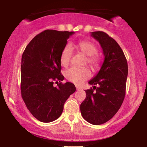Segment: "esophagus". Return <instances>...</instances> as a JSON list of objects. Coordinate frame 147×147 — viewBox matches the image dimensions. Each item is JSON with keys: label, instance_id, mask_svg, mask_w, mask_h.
<instances>
[{"label": "esophagus", "instance_id": "obj_1", "mask_svg": "<svg viewBox=\"0 0 147 147\" xmlns=\"http://www.w3.org/2000/svg\"><path fill=\"white\" fill-rule=\"evenodd\" d=\"M76 90H81V88H80L79 86H76Z\"/></svg>", "mask_w": 147, "mask_h": 147}]
</instances>
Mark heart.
I'll return each instance as SVG.
<instances>
[{"mask_svg": "<svg viewBox=\"0 0 147 147\" xmlns=\"http://www.w3.org/2000/svg\"><path fill=\"white\" fill-rule=\"evenodd\" d=\"M77 48L84 55L88 56L87 63L92 69L99 66L100 57L97 54V48L93 43L88 41H80L77 45ZM73 53L71 45L67 44L62 50L60 55V62L64 67L68 65ZM65 76L69 81L76 84H80L88 79L90 77V71L86 67H71L65 71Z\"/></svg>", "mask_w": 147, "mask_h": 147, "instance_id": "1", "label": "heart"}]
</instances>
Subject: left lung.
Segmentation results:
<instances>
[{"label": "left lung", "instance_id": "8db88e82", "mask_svg": "<svg viewBox=\"0 0 147 147\" xmlns=\"http://www.w3.org/2000/svg\"><path fill=\"white\" fill-rule=\"evenodd\" d=\"M91 36L100 44L104 59L100 71L88 82L94 86L85 90L86 97L80 105V111L86 121L99 125L111 119L124 101L128 64L113 38L102 31L92 32Z\"/></svg>", "mask_w": 147, "mask_h": 147}]
</instances>
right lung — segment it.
Returning <instances> with one entry per match:
<instances>
[{"label":"right lung","instance_id":"right-lung-1","mask_svg":"<svg viewBox=\"0 0 147 147\" xmlns=\"http://www.w3.org/2000/svg\"><path fill=\"white\" fill-rule=\"evenodd\" d=\"M73 34V31L45 30L30 41L22 55L21 96L29 112L41 122L57 119L65 101L76 92L74 84L61 82L64 77L60 55ZM54 81L60 83L55 86Z\"/></svg>","mask_w":147,"mask_h":147}]
</instances>
